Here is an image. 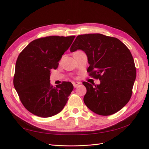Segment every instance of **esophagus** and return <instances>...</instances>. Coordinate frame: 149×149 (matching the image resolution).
I'll use <instances>...</instances> for the list:
<instances>
[{
  "mask_svg": "<svg viewBox=\"0 0 149 149\" xmlns=\"http://www.w3.org/2000/svg\"><path fill=\"white\" fill-rule=\"evenodd\" d=\"M80 83H78V82H73V86L74 87V88H76V87H78V86H79V84Z\"/></svg>",
  "mask_w": 149,
  "mask_h": 149,
  "instance_id": "obj_1",
  "label": "esophagus"
}]
</instances>
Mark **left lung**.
Wrapping results in <instances>:
<instances>
[{"label": "left lung", "instance_id": "8db88e82", "mask_svg": "<svg viewBox=\"0 0 149 149\" xmlns=\"http://www.w3.org/2000/svg\"><path fill=\"white\" fill-rule=\"evenodd\" d=\"M86 54L87 71L101 83L83 82L87 89L84 102L94 113L109 116L120 110L132 96L136 69L132 54L119 39L100 33L79 35L70 48Z\"/></svg>", "mask_w": 149, "mask_h": 149}]
</instances>
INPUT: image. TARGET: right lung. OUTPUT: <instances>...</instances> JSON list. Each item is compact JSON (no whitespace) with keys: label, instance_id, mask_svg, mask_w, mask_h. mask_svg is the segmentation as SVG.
<instances>
[{"label":"right lung","instance_id":"add662e5","mask_svg":"<svg viewBox=\"0 0 149 149\" xmlns=\"http://www.w3.org/2000/svg\"><path fill=\"white\" fill-rule=\"evenodd\" d=\"M74 38L49 36L35 40L18 56L13 85L24 106L33 114L49 118L66 105L73 85L64 81L53 87L49 76Z\"/></svg>","mask_w":149,"mask_h":149}]
</instances>
